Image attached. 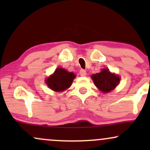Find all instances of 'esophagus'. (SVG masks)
<instances>
[{"mask_svg": "<svg viewBox=\"0 0 150 150\" xmlns=\"http://www.w3.org/2000/svg\"><path fill=\"white\" fill-rule=\"evenodd\" d=\"M80 74L81 76H85L87 75V73H86V70L84 69H81L80 70Z\"/></svg>", "mask_w": 150, "mask_h": 150, "instance_id": "1", "label": "esophagus"}]
</instances>
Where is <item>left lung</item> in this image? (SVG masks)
I'll use <instances>...</instances> for the list:
<instances>
[{
  "instance_id": "8db88e82",
  "label": "left lung",
  "mask_w": 150,
  "mask_h": 150,
  "mask_svg": "<svg viewBox=\"0 0 150 150\" xmlns=\"http://www.w3.org/2000/svg\"><path fill=\"white\" fill-rule=\"evenodd\" d=\"M92 78L98 87L103 92H109L118 85L119 77L110 73L108 69H103L100 73L92 75Z\"/></svg>"
}]
</instances>
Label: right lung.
Here are the masks:
<instances>
[{
	"label": "right lung",
	"instance_id": "add662e5",
	"mask_svg": "<svg viewBox=\"0 0 150 150\" xmlns=\"http://www.w3.org/2000/svg\"><path fill=\"white\" fill-rule=\"evenodd\" d=\"M75 77L73 73H69L63 68H57L55 73L46 80V84L52 90L62 92L70 87Z\"/></svg>",
	"mask_w": 150,
	"mask_h": 150
}]
</instances>
